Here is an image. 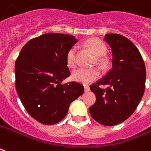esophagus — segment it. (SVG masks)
<instances>
[{"label":"esophagus","mask_w":151,"mask_h":151,"mask_svg":"<svg viewBox=\"0 0 151 151\" xmlns=\"http://www.w3.org/2000/svg\"><path fill=\"white\" fill-rule=\"evenodd\" d=\"M84 90L85 92H88L90 90V86L88 85H84Z\"/></svg>","instance_id":"1"}]
</instances>
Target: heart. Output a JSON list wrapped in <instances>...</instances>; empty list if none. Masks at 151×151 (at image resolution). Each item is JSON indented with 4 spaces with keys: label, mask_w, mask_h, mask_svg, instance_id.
Masks as SVG:
<instances>
[{
    "label": "heart",
    "mask_w": 151,
    "mask_h": 151,
    "mask_svg": "<svg viewBox=\"0 0 151 151\" xmlns=\"http://www.w3.org/2000/svg\"><path fill=\"white\" fill-rule=\"evenodd\" d=\"M86 47L90 50L94 55H96V61L101 64V65H105L107 63V60L104 58L103 54L106 51V45L103 42L97 38H92L86 41L85 43ZM67 65L69 67H74L77 64V49L75 46H73L69 50L66 54ZM101 75V70L97 67H93L90 69H77L73 70L72 73L71 78L73 81L81 82V83H90L92 81H95Z\"/></svg>",
    "instance_id": "obj_1"
}]
</instances>
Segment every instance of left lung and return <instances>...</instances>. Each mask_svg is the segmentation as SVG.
<instances>
[{"label": "left lung", "instance_id": "left-lung-1", "mask_svg": "<svg viewBox=\"0 0 151 151\" xmlns=\"http://www.w3.org/2000/svg\"><path fill=\"white\" fill-rule=\"evenodd\" d=\"M104 40L112 50V69L90 86L96 101L89 108L93 118L104 126H114L134 112L145 91L146 67L140 52L120 34L108 33ZM107 84L106 89L100 86Z\"/></svg>", "mask_w": 151, "mask_h": 151}]
</instances>
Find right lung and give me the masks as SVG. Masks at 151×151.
<instances>
[{
  "instance_id": "obj_1",
  "label": "right lung",
  "mask_w": 151,
  "mask_h": 151,
  "mask_svg": "<svg viewBox=\"0 0 151 151\" xmlns=\"http://www.w3.org/2000/svg\"><path fill=\"white\" fill-rule=\"evenodd\" d=\"M77 41L69 34L45 33L28 41L17 59V94L27 112L41 123L62 120L71 102L84 92L78 82L61 84L70 75L66 54Z\"/></svg>"
}]
</instances>
